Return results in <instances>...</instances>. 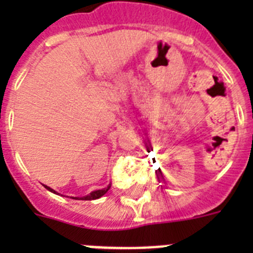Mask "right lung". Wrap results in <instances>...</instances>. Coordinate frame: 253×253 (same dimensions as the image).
I'll list each match as a JSON object with an SVG mask.
<instances>
[{
	"label": "right lung",
	"mask_w": 253,
	"mask_h": 253,
	"mask_svg": "<svg viewBox=\"0 0 253 253\" xmlns=\"http://www.w3.org/2000/svg\"><path fill=\"white\" fill-rule=\"evenodd\" d=\"M44 186H45L46 190L51 191V193L58 194L57 191H55V190L50 189V187L46 186V185H44ZM110 187H111V184H109V185H107V187H104V189H101V190H95V191L90 193V194H88V195L82 196V198H73V199H80V200H95V199H100V198H101V196H104L105 194L107 193V191H109V189H110Z\"/></svg>",
	"instance_id": "right-lung-1"
}]
</instances>
